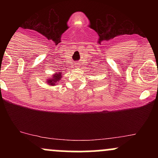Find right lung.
I'll use <instances>...</instances> for the list:
<instances>
[{
	"label": "right lung",
	"instance_id": "1",
	"mask_svg": "<svg viewBox=\"0 0 158 158\" xmlns=\"http://www.w3.org/2000/svg\"><path fill=\"white\" fill-rule=\"evenodd\" d=\"M62 72H56V73H53V75L52 76V77H50L46 80V83L50 86H55L59 84V81L62 79Z\"/></svg>",
	"mask_w": 158,
	"mask_h": 158
}]
</instances>
